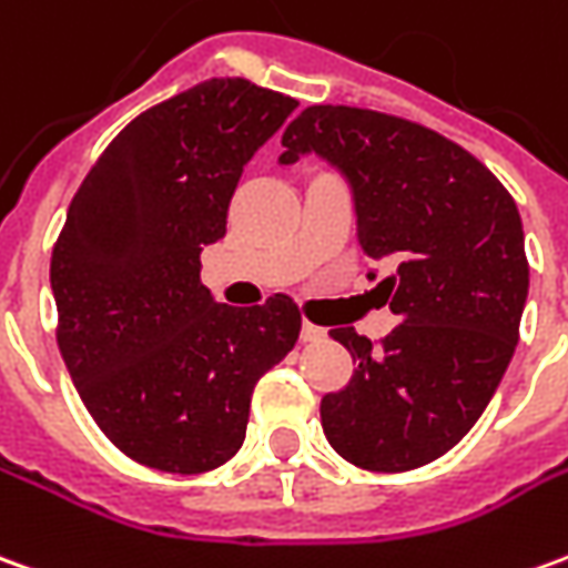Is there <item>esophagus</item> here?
Segmentation results:
<instances>
[{
  "mask_svg": "<svg viewBox=\"0 0 568 568\" xmlns=\"http://www.w3.org/2000/svg\"><path fill=\"white\" fill-rule=\"evenodd\" d=\"M325 338V328H320V325L313 323H301V341H323Z\"/></svg>",
  "mask_w": 568,
  "mask_h": 568,
  "instance_id": "34e87169",
  "label": "esophagus"
}]
</instances>
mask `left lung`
<instances>
[{"label":"left lung","instance_id":"1","mask_svg":"<svg viewBox=\"0 0 568 568\" xmlns=\"http://www.w3.org/2000/svg\"><path fill=\"white\" fill-rule=\"evenodd\" d=\"M283 146L280 165L316 153L344 174L359 248L396 264L378 288L399 325L378 351L332 328L356 368L323 396L325 439L381 474L434 462L477 424L517 347L529 295L517 202L464 146L375 110L307 106Z\"/></svg>","mask_w":568,"mask_h":568}]
</instances>
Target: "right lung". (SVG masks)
<instances>
[{
    "mask_svg": "<svg viewBox=\"0 0 568 568\" xmlns=\"http://www.w3.org/2000/svg\"><path fill=\"white\" fill-rule=\"evenodd\" d=\"M295 106L248 79L200 82L132 119L67 209L51 252L58 347L91 418L138 464L230 462L257 378L295 347L292 297L227 307L200 283L245 162Z\"/></svg>",
    "mask_w": 568,
    "mask_h": 568,
    "instance_id": "obj_1",
    "label": "right lung"
}]
</instances>
